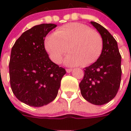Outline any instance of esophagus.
I'll list each match as a JSON object with an SVG mask.
<instances>
[{"label": "esophagus", "instance_id": "esophagus-1", "mask_svg": "<svg viewBox=\"0 0 131 131\" xmlns=\"http://www.w3.org/2000/svg\"><path fill=\"white\" fill-rule=\"evenodd\" d=\"M72 69H66V71H67V73H70V72L71 71H72Z\"/></svg>", "mask_w": 131, "mask_h": 131}]
</instances>
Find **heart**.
I'll list each match as a JSON object with an SVG mask.
<instances>
[{
	"instance_id": "b5f03b06",
	"label": "heart",
	"mask_w": 131,
	"mask_h": 131,
	"mask_svg": "<svg viewBox=\"0 0 131 131\" xmlns=\"http://www.w3.org/2000/svg\"><path fill=\"white\" fill-rule=\"evenodd\" d=\"M103 39L88 25L71 23L59 28L45 40V48L53 62H61L68 51L64 63L67 66H89L99 59L103 51Z\"/></svg>"
}]
</instances>
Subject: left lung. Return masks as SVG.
I'll return each mask as SVG.
<instances>
[{"mask_svg":"<svg viewBox=\"0 0 131 131\" xmlns=\"http://www.w3.org/2000/svg\"><path fill=\"white\" fill-rule=\"evenodd\" d=\"M101 35L103 51L99 59L85 68L80 83L82 96L90 103L101 105L117 94L121 82V55L114 37L101 24L91 21Z\"/></svg>","mask_w":131,"mask_h":131,"instance_id":"obj_1","label":"left lung"}]
</instances>
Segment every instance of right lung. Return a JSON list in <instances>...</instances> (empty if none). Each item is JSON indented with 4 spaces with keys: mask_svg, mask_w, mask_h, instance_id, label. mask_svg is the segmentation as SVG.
Returning <instances> with one entry per match:
<instances>
[{
    "mask_svg": "<svg viewBox=\"0 0 131 131\" xmlns=\"http://www.w3.org/2000/svg\"><path fill=\"white\" fill-rule=\"evenodd\" d=\"M56 27L42 24L25 31L13 45L9 60L10 85L14 95L24 103L41 107L57 96L64 68L49 59L44 41Z\"/></svg>",
    "mask_w": 131,
    "mask_h": 131,
    "instance_id": "right-lung-1",
    "label": "right lung"
}]
</instances>
